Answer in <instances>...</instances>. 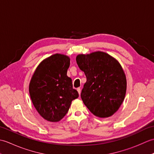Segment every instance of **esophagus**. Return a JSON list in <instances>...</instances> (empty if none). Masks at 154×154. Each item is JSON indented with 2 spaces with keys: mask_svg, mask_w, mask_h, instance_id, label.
Wrapping results in <instances>:
<instances>
[{
  "mask_svg": "<svg viewBox=\"0 0 154 154\" xmlns=\"http://www.w3.org/2000/svg\"><path fill=\"white\" fill-rule=\"evenodd\" d=\"M77 92H78V93H79V94L80 95V94H81V89L80 88H77Z\"/></svg>",
  "mask_w": 154,
  "mask_h": 154,
  "instance_id": "34e87169",
  "label": "esophagus"
}]
</instances>
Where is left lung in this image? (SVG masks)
Instances as JSON below:
<instances>
[{
  "mask_svg": "<svg viewBox=\"0 0 154 154\" xmlns=\"http://www.w3.org/2000/svg\"><path fill=\"white\" fill-rule=\"evenodd\" d=\"M76 61L87 77L81 94L85 105L96 116H112L126 92V75L119 62L100 51L77 55Z\"/></svg>",
  "mask_w": 154,
  "mask_h": 154,
  "instance_id": "1",
  "label": "left lung"
}]
</instances>
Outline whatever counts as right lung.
I'll return each instance as SVG.
<instances>
[{
  "label": "right lung",
  "instance_id": "right-lung-1",
  "mask_svg": "<svg viewBox=\"0 0 154 154\" xmlns=\"http://www.w3.org/2000/svg\"><path fill=\"white\" fill-rule=\"evenodd\" d=\"M69 65V57L55 54L42 61L32 76L29 84L32 102L40 115L49 122L60 121L72 100L79 97L67 75Z\"/></svg>",
  "mask_w": 154,
  "mask_h": 154
}]
</instances>
